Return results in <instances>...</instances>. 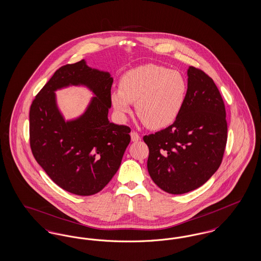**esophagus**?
I'll list each match as a JSON object with an SVG mask.
<instances>
[{"label": "esophagus", "mask_w": 261, "mask_h": 261, "mask_svg": "<svg viewBox=\"0 0 261 261\" xmlns=\"http://www.w3.org/2000/svg\"><path fill=\"white\" fill-rule=\"evenodd\" d=\"M131 140L133 141V142H138V141H140L141 140V136L135 132V131H133V132H131Z\"/></svg>", "instance_id": "obj_1"}]
</instances>
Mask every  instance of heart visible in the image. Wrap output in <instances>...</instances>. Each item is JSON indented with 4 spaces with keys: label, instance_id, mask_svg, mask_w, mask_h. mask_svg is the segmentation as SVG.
<instances>
[{
    "label": "heart",
    "instance_id": "obj_1",
    "mask_svg": "<svg viewBox=\"0 0 261 261\" xmlns=\"http://www.w3.org/2000/svg\"><path fill=\"white\" fill-rule=\"evenodd\" d=\"M184 76L156 64H144L123 74L119 89L111 93L114 111L125 119L135 103L137 115L151 129L172 124L183 110L186 100Z\"/></svg>",
    "mask_w": 261,
    "mask_h": 261
}]
</instances>
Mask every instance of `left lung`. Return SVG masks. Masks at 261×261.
<instances>
[{
    "label": "left lung",
    "instance_id": "1",
    "mask_svg": "<svg viewBox=\"0 0 261 261\" xmlns=\"http://www.w3.org/2000/svg\"><path fill=\"white\" fill-rule=\"evenodd\" d=\"M183 110L167 128L144 136L148 171L166 193L182 195L202 186L219 168L227 143L223 99L213 80L190 66Z\"/></svg>",
    "mask_w": 261,
    "mask_h": 261
}]
</instances>
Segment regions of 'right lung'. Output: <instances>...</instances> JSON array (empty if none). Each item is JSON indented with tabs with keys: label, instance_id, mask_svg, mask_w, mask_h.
Returning <instances> with one entry per match:
<instances>
[{
	"label": "right lung",
	"instance_id": "obj_1",
	"mask_svg": "<svg viewBox=\"0 0 261 261\" xmlns=\"http://www.w3.org/2000/svg\"><path fill=\"white\" fill-rule=\"evenodd\" d=\"M112 82L110 72L89 67L82 60L59 68L31 105L32 153L50 179L71 194L101 191L117 172L130 143L131 129L108 118ZM69 86H85L95 97L83 115L65 122L54 92Z\"/></svg>",
	"mask_w": 261,
	"mask_h": 261
}]
</instances>
